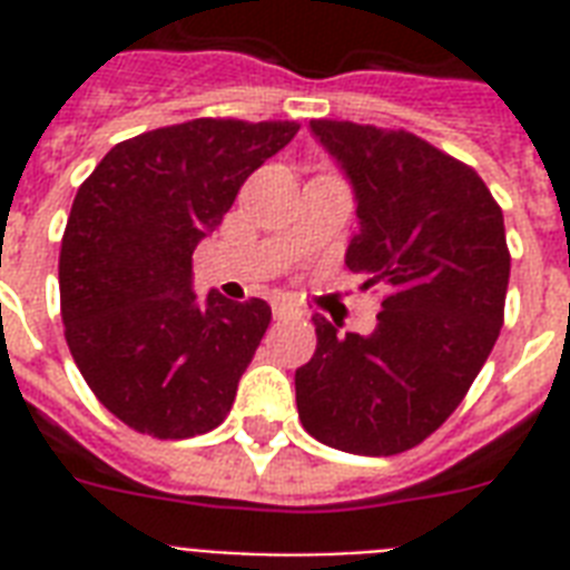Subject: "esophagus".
Wrapping results in <instances>:
<instances>
[{
    "label": "esophagus",
    "mask_w": 570,
    "mask_h": 570,
    "mask_svg": "<svg viewBox=\"0 0 570 570\" xmlns=\"http://www.w3.org/2000/svg\"><path fill=\"white\" fill-rule=\"evenodd\" d=\"M272 313H275V320H293V316H302V311L289 302H275L272 304Z\"/></svg>",
    "instance_id": "1"
}]
</instances>
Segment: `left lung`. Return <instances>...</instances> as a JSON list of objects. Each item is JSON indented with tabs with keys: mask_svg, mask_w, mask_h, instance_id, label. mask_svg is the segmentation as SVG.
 Returning <instances> with one entry per match:
<instances>
[{
	"mask_svg": "<svg viewBox=\"0 0 570 570\" xmlns=\"http://www.w3.org/2000/svg\"><path fill=\"white\" fill-rule=\"evenodd\" d=\"M357 204L346 266L387 286L373 334L316 316L295 370L302 425L334 450L396 455L459 407L491 355L509 289L503 213L479 174L402 129L311 120Z\"/></svg>",
	"mask_w": 570,
	"mask_h": 570,
	"instance_id": "obj_1",
	"label": "left lung"
}]
</instances>
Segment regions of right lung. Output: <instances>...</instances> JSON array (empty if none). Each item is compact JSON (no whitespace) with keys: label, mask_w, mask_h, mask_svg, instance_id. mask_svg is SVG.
<instances>
[{"label":"right lung","mask_w":570,"mask_h":570,"mask_svg":"<svg viewBox=\"0 0 570 570\" xmlns=\"http://www.w3.org/2000/svg\"><path fill=\"white\" fill-rule=\"evenodd\" d=\"M295 132L293 120L213 118L154 129L111 147L76 191L58 257L65 337L129 429L177 441L230 411L272 311L195 295L191 254Z\"/></svg>","instance_id":"right-lung-1"}]
</instances>
